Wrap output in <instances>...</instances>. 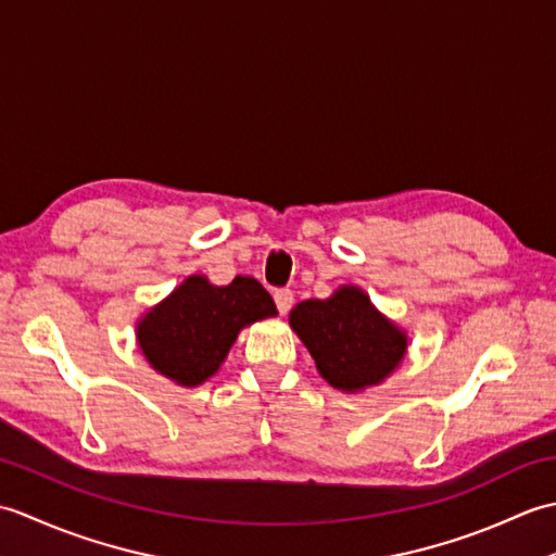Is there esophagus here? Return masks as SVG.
<instances>
[{"instance_id":"34e87169","label":"esophagus","mask_w":556,"mask_h":556,"mask_svg":"<svg viewBox=\"0 0 556 556\" xmlns=\"http://www.w3.org/2000/svg\"><path fill=\"white\" fill-rule=\"evenodd\" d=\"M275 303H277V311L281 315H287L293 305V291L291 289H277L275 291Z\"/></svg>"}]
</instances>
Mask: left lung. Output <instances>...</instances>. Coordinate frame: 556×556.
Masks as SVG:
<instances>
[{"instance_id":"8db88e82","label":"left lung","mask_w":556,"mask_h":556,"mask_svg":"<svg viewBox=\"0 0 556 556\" xmlns=\"http://www.w3.org/2000/svg\"><path fill=\"white\" fill-rule=\"evenodd\" d=\"M289 323L315 358L317 372L341 392L380 384L406 356L404 329L387 320L358 287H339L325 301L299 303Z\"/></svg>"}]
</instances>
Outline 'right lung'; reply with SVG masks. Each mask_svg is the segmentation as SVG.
<instances>
[{
    "label": "right lung",
    "mask_w": 556,
    "mask_h": 556,
    "mask_svg": "<svg viewBox=\"0 0 556 556\" xmlns=\"http://www.w3.org/2000/svg\"><path fill=\"white\" fill-rule=\"evenodd\" d=\"M277 315V305L253 277L227 287L193 275L138 320L136 337L148 363L181 387H198L219 370L245 325Z\"/></svg>",
    "instance_id": "obj_1"
}]
</instances>
